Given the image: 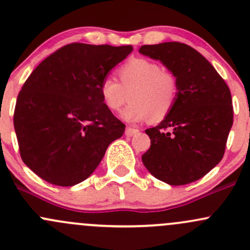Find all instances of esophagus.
<instances>
[{"label": "esophagus", "instance_id": "esophagus-1", "mask_svg": "<svg viewBox=\"0 0 250 250\" xmlns=\"http://www.w3.org/2000/svg\"><path fill=\"white\" fill-rule=\"evenodd\" d=\"M138 132H139V130L135 129V128H130V127L125 128V135H127V137H133V135L137 134Z\"/></svg>", "mask_w": 250, "mask_h": 250}]
</instances>
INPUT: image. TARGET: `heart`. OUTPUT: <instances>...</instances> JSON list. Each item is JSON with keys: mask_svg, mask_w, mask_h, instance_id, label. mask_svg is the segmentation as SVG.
<instances>
[{"mask_svg": "<svg viewBox=\"0 0 250 250\" xmlns=\"http://www.w3.org/2000/svg\"><path fill=\"white\" fill-rule=\"evenodd\" d=\"M120 81L106 77L99 87L103 104L111 112H117L128 102L122 117L129 123L151 118L160 122L167 117L178 97V81L170 72L165 71L152 60L135 58L118 69Z\"/></svg>", "mask_w": 250, "mask_h": 250, "instance_id": "obj_1", "label": "heart"}]
</instances>
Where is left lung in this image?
I'll return each mask as SVG.
<instances>
[{"label":"left lung","instance_id":"1","mask_svg":"<svg viewBox=\"0 0 250 250\" xmlns=\"http://www.w3.org/2000/svg\"><path fill=\"white\" fill-rule=\"evenodd\" d=\"M139 53L160 60L178 81L173 110L160 125L145 130L151 146L141 157L144 166L169 185L198 180L225 152L233 123L230 89L213 65L188 44H145Z\"/></svg>","mask_w":250,"mask_h":250}]
</instances>
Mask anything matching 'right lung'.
<instances>
[{"label":"right lung","instance_id":"1","mask_svg":"<svg viewBox=\"0 0 250 250\" xmlns=\"http://www.w3.org/2000/svg\"><path fill=\"white\" fill-rule=\"evenodd\" d=\"M132 46L71 43L46 58L18 95L14 129L21 160L53 185L74 186L99 166L125 125L103 104L100 83Z\"/></svg>","mask_w":250,"mask_h":250}]
</instances>
